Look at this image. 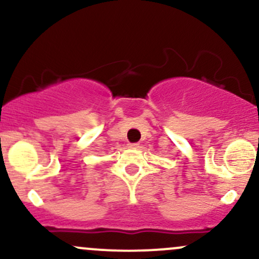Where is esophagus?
Listing matches in <instances>:
<instances>
[{"label":"esophagus","instance_id":"esophagus-1","mask_svg":"<svg viewBox=\"0 0 259 259\" xmlns=\"http://www.w3.org/2000/svg\"><path fill=\"white\" fill-rule=\"evenodd\" d=\"M129 147L130 148H138L139 144H138V142H135V144H129Z\"/></svg>","mask_w":259,"mask_h":259}]
</instances>
